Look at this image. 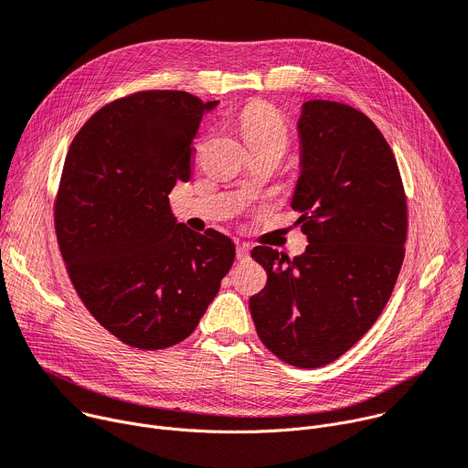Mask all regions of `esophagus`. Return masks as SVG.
<instances>
[{"label":"esophagus","mask_w":468,"mask_h":468,"mask_svg":"<svg viewBox=\"0 0 468 468\" xmlns=\"http://www.w3.org/2000/svg\"><path fill=\"white\" fill-rule=\"evenodd\" d=\"M248 260H250V250H248V246H244V244L237 246V261L244 263V261H248Z\"/></svg>","instance_id":"esophagus-1"}]
</instances>
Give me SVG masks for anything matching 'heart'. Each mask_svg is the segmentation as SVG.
<instances>
[{
	"mask_svg": "<svg viewBox=\"0 0 468 468\" xmlns=\"http://www.w3.org/2000/svg\"><path fill=\"white\" fill-rule=\"evenodd\" d=\"M239 131L248 147L276 145L285 151L289 144L287 121L269 102H250L239 115Z\"/></svg>",
	"mask_w": 468,
	"mask_h": 468,
	"instance_id": "b5f03b06",
	"label": "heart"
}]
</instances>
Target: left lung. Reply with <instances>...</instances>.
I'll use <instances>...</instances> for the list:
<instances>
[{
  "instance_id": "left-lung-1",
  "label": "left lung",
  "mask_w": 468,
  "mask_h": 468,
  "mask_svg": "<svg viewBox=\"0 0 468 468\" xmlns=\"http://www.w3.org/2000/svg\"><path fill=\"white\" fill-rule=\"evenodd\" d=\"M299 134L291 207L310 244L292 260L269 246L251 250L267 285L250 312L280 360L321 367L347 353L387 306L405 258L407 197L390 145L362 112L308 101Z\"/></svg>"
}]
</instances>
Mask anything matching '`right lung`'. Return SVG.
<instances>
[{"instance_id":"1","label":"right lung","mask_w":468,"mask_h":468,"mask_svg":"<svg viewBox=\"0 0 468 468\" xmlns=\"http://www.w3.org/2000/svg\"><path fill=\"white\" fill-rule=\"evenodd\" d=\"M186 91H138L74 136L54 222L69 278L90 314L122 344L156 351L188 337L235 260L226 235L177 224L176 183L190 179L205 112Z\"/></svg>"}]
</instances>
